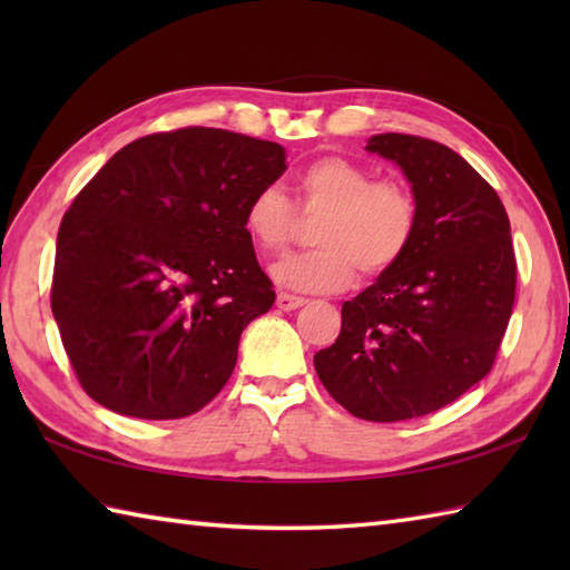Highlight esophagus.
I'll list each match as a JSON object with an SVG mask.
<instances>
[{
  "label": "esophagus",
  "instance_id": "34e87169",
  "mask_svg": "<svg viewBox=\"0 0 570 570\" xmlns=\"http://www.w3.org/2000/svg\"><path fill=\"white\" fill-rule=\"evenodd\" d=\"M304 304H306V298H301V296H292V294H278L276 296V306L282 311H296Z\"/></svg>",
  "mask_w": 570,
  "mask_h": 570
}]
</instances>
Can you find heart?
I'll use <instances>...</instances> for the list:
<instances>
[{
  "label": "heart",
  "instance_id": "obj_1",
  "mask_svg": "<svg viewBox=\"0 0 570 570\" xmlns=\"http://www.w3.org/2000/svg\"><path fill=\"white\" fill-rule=\"evenodd\" d=\"M372 178L367 166L345 156H323L298 174L301 205L323 215L313 233V245L321 249L272 264L276 284L304 294L343 292L357 266L377 276L404 257L419 223L414 193L402 180ZM245 227L262 249H282L296 229L294 205L276 186H266L252 196Z\"/></svg>",
  "mask_w": 570,
  "mask_h": 570
}]
</instances>
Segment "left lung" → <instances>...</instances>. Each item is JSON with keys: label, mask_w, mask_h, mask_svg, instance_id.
Listing matches in <instances>:
<instances>
[{"label": "left lung", "mask_w": 570, "mask_h": 570, "mask_svg": "<svg viewBox=\"0 0 570 570\" xmlns=\"http://www.w3.org/2000/svg\"><path fill=\"white\" fill-rule=\"evenodd\" d=\"M365 149L402 168L416 233L392 269L345 301L341 335L313 365L350 414L392 423L443 409L492 370L517 262L500 196L463 156L394 131Z\"/></svg>", "instance_id": "8db88e82"}]
</instances>
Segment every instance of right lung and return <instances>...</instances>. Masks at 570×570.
<instances>
[{
    "mask_svg": "<svg viewBox=\"0 0 570 570\" xmlns=\"http://www.w3.org/2000/svg\"><path fill=\"white\" fill-rule=\"evenodd\" d=\"M286 171L282 144L186 127L119 149L56 239L51 311L82 390L137 419H184L223 390L272 308L245 210Z\"/></svg>",
    "mask_w": 570,
    "mask_h": 570,
    "instance_id": "obj_1",
    "label": "right lung"
}]
</instances>
